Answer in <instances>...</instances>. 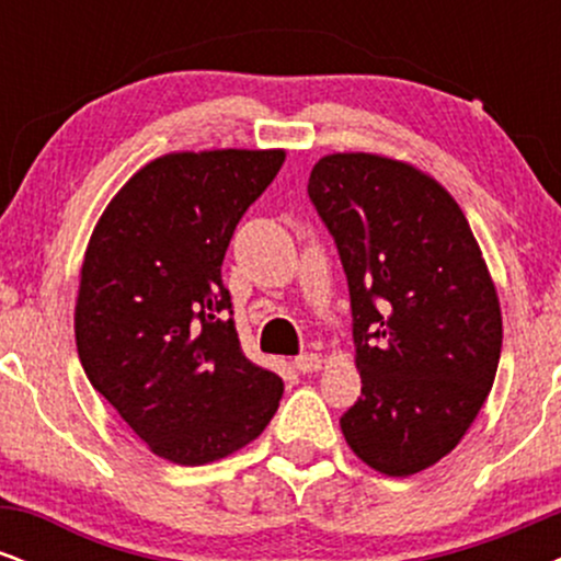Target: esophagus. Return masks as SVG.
<instances>
[{
  "label": "esophagus",
  "mask_w": 561,
  "mask_h": 561,
  "mask_svg": "<svg viewBox=\"0 0 561 561\" xmlns=\"http://www.w3.org/2000/svg\"><path fill=\"white\" fill-rule=\"evenodd\" d=\"M295 369L300 371V375H308V371H319L321 369V356L319 353H302L293 362Z\"/></svg>",
  "instance_id": "34e87169"
}]
</instances>
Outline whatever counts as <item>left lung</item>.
I'll return each instance as SVG.
<instances>
[{
	"label": "left lung",
	"mask_w": 561,
	"mask_h": 561,
	"mask_svg": "<svg viewBox=\"0 0 561 561\" xmlns=\"http://www.w3.org/2000/svg\"><path fill=\"white\" fill-rule=\"evenodd\" d=\"M308 197L337 244L351 293L362 398L347 446L390 478L456 448L491 392L501 308L456 199L401 160L321 158Z\"/></svg>",
	"instance_id": "left-lung-1"
}]
</instances>
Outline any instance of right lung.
Masks as SVG:
<instances>
[{"mask_svg": "<svg viewBox=\"0 0 561 561\" xmlns=\"http://www.w3.org/2000/svg\"><path fill=\"white\" fill-rule=\"evenodd\" d=\"M282 150L173 152L134 173L89 240L76 345L152 454L197 467L255 440L282 379L244 358L221 263Z\"/></svg>", "mask_w": 561, "mask_h": 561, "instance_id": "1", "label": "right lung"}]
</instances>
